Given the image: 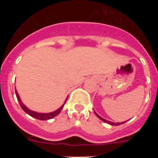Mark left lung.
<instances>
[{"instance_id":"8db88e82","label":"left lung","mask_w":158,"mask_h":158,"mask_svg":"<svg viewBox=\"0 0 158 158\" xmlns=\"http://www.w3.org/2000/svg\"><path fill=\"white\" fill-rule=\"evenodd\" d=\"M94 112H95V114H96V116L98 117L100 119H101L102 121H104V123H107L110 124V125H112V126H118V125H120V124H123L127 122V121H125V122H122V123H113V122H111V121H107V120H106V119H104V118H102V117H100V115H97V114L96 113V111H94Z\"/></svg>"}]
</instances>
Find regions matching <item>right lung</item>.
Wrapping results in <instances>:
<instances>
[{
  "label": "right lung",
  "mask_w": 158,
  "mask_h": 158,
  "mask_svg": "<svg viewBox=\"0 0 158 158\" xmlns=\"http://www.w3.org/2000/svg\"><path fill=\"white\" fill-rule=\"evenodd\" d=\"M16 95L17 100H18V101H19V104H20V107H21L22 109H23L25 112L27 113V114H28L29 115H31V116H32V117H34V118H37V119H40V120H47V119H51V118H54V117H55L56 115H58V114L61 112V111H62V108H63L64 104H65V102H66V100H67V98H68V97H67L66 100H65L63 105L61 106V107H60L58 110H56V111H53V112H50V113H38V112H36V111L30 110L29 108H27V107L23 104V102L21 101V100H20V98H19V94H18L17 91H16Z\"/></svg>",
  "instance_id": "obj_1"
}]
</instances>
